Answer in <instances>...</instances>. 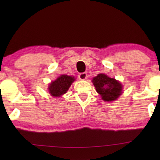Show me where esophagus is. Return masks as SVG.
Here are the masks:
<instances>
[{
  "instance_id": "obj_1",
  "label": "esophagus",
  "mask_w": 160,
  "mask_h": 160,
  "mask_svg": "<svg viewBox=\"0 0 160 160\" xmlns=\"http://www.w3.org/2000/svg\"><path fill=\"white\" fill-rule=\"evenodd\" d=\"M78 78H80L81 80H84L87 78V73H85V72H83V73H81L78 74Z\"/></svg>"
}]
</instances>
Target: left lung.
Segmentation results:
<instances>
[{
    "mask_svg": "<svg viewBox=\"0 0 160 160\" xmlns=\"http://www.w3.org/2000/svg\"><path fill=\"white\" fill-rule=\"evenodd\" d=\"M92 82L96 91L105 101H114L122 94V86L113 78H109L105 74L100 73L93 78Z\"/></svg>",
    "mask_w": 160,
    "mask_h": 160,
    "instance_id": "obj_1",
    "label": "left lung"
}]
</instances>
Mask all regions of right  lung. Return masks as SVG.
Wrapping results in <instances>:
<instances>
[{
  "mask_svg": "<svg viewBox=\"0 0 160 160\" xmlns=\"http://www.w3.org/2000/svg\"><path fill=\"white\" fill-rule=\"evenodd\" d=\"M74 77L67 75H62L58 77L54 82H52L49 86V92L54 97H60L66 93L73 81Z\"/></svg>",
  "mask_w": 160,
  "mask_h": 160,
  "instance_id": "obj_1",
  "label": "right lung"
}]
</instances>
